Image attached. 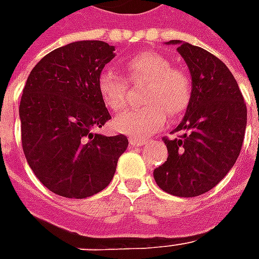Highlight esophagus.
Listing matches in <instances>:
<instances>
[{
  "mask_svg": "<svg viewBox=\"0 0 259 259\" xmlns=\"http://www.w3.org/2000/svg\"><path fill=\"white\" fill-rule=\"evenodd\" d=\"M129 141H130V144H132V146H135V147H141V146H144V144H147V143H148L147 140H141V139H136V137H132Z\"/></svg>",
  "mask_w": 259,
  "mask_h": 259,
  "instance_id": "esophagus-1",
  "label": "esophagus"
}]
</instances>
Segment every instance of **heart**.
I'll list each match as a JSON object with an SVG mask.
<instances>
[{"label": "heart", "instance_id": "obj_1", "mask_svg": "<svg viewBox=\"0 0 259 259\" xmlns=\"http://www.w3.org/2000/svg\"><path fill=\"white\" fill-rule=\"evenodd\" d=\"M132 83H147L143 104L146 107L120 113L113 120L119 133L136 139H147L166 123V115L178 118L191 100L189 74L172 69V64L161 54L146 51L137 54L124 64ZM98 93L109 109L122 111L127 102V81L111 69L102 70L98 77Z\"/></svg>", "mask_w": 259, "mask_h": 259}]
</instances>
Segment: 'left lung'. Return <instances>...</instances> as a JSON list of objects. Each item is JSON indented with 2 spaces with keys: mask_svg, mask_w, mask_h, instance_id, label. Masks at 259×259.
I'll return each mask as SVG.
<instances>
[{
  "mask_svg": "<svg viewBox=\"0 0 259 259\" xmlns=\"http://www.w3.org/2000/svg\"><path fill=\"white\" fill-rule=\"evenodd\" d=\"M178 53L191 77V100L185 118L163 139L168 158L154 169L159 189L176 197L209 191L233 168L244 140L247 108L239 84L222 61L206 50L180 40Z\"/></svg>",
  "mask_w": 259,
  "mask_h": 259,
  "instance_id": "1",
  "label": "left lung"
}]
</instances>
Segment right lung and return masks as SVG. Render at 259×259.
I'll list each match as a JSON object with an SVG mask.
<instances>
[{
  "label": "right lung",
  "mask_w": 259,
  "mask_h": 259,
  "mask_svg": "<svg viewBox=\"0 0 259 259\" xmlns=\"http://www.w3.org/2000/svg\"><path fill=\"white\" fill-rule=\"evenodd\" d=\"M113 51L100 40L66 44L33 68L23 89L19 118L27 163L48 190L66 198L104 190L129 146L123 135L93 132L111 119L98 77Z\"/></svg>",
  "instance_id": "right-lung-1"
}]
</instances>
